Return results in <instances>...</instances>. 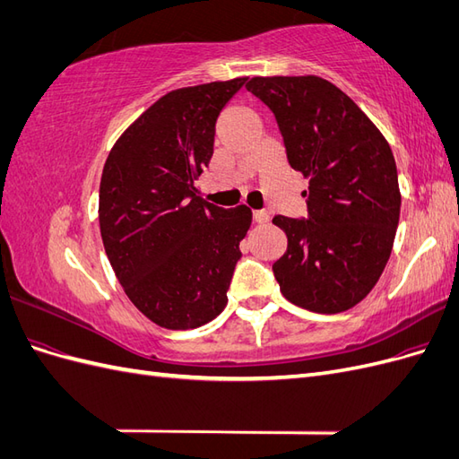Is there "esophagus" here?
<instances>
[{
	"label": "esophagus",
	"instance_id": "esophagus-1",
	"mask_svg": "<svg viewBox=\"0 0 459 459\" xmlns=\"http://www.w3.org/2000/svg\"><path fill=\"white\" fill-rule=\"evenodd\" d=\"M253 220L256 221V224H268L270 214L266 211H255L253 212Z\"/></svg>",
	"mask_w": 459,
	"mask_h": 459
}]
</instances>
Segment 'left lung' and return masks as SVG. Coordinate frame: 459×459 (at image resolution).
Instances as JSON below:
<instances>
[{"label":"left lung","instance_id":"obj_1","mask_svg":"<svg viewBox=\"0 0 459 459\" xmlns=\"http://www.w3.org/2000/svg\"><path fill=\"white\" fill-rule=\"evenodd\" d=\"M290 169L308 179V218L277 214L287 251L273 264L287 300L317 314L344 312L379 281L400 218L391 145L349 95L322 76H255Z\"/></svg>","mask_w":459,"mask_h":459}]
</instances>
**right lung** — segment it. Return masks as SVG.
<instances>
[{
    "label": "right lung",
    "instance_id": "add662e5",
    "mask_svg": "<svg viewBox=\"0 0 459 459\" xmlns=\"http://www.w3.org/2000/svg\"><path fill=\"white\" fill-rule=\"evenodd\" d=\"M247 76L162 95L122 132L103 166L105 253L134 307L166 329H195L228 304L251 208L206 203L195 186L220 110Z\"/></svg>",
    "mask_w": 459,
    "mask_h": 459
}]
</instances>
